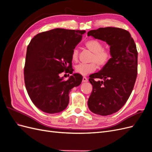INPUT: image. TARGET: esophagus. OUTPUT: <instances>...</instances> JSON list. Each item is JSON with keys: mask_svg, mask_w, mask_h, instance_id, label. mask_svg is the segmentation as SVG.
<instances>
[{"mask_svg": "<svg viewBox=\"0 0 152 152\" xmlns=\"http://www.w3.org/2000/svg\"><path fill=\"white\" fill-rule=\"evenodd\" d=\"M88 81V79H87V78L86 77H83V79H82V82H86Z\"/></svg>", "mask_w": 152, "mask_h": 152, "instance_id": "obj_1", "label": "esophagus"}]
</instances>
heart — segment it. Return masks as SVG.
Masks as SVG:
<instances>
[{
	"instance_id": "1",
	"label": "heart",
	"mask_w": 152,
	"mask_h": 152,
	"mask_svg": "<svg viewBox=\"0 0 152 152\" xmlns=\"http://www.w3.org/2000/svg\"><path fill=\"white\" fill-rule=\"evenodd\" d=\"M86 47L91 52L92 55L91 61L89 63H79L75 66L76 73L82 75H87L93 73L97 69L98 65L99 66H104L109 63L112 58V54L110 49L103 48L102 42L95 39L87 40L85 43ZM72 59L76 62L79 58V49L74 48L72 53Z\"/></svg>"
}]
</instances>
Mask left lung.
I'll use <instances>...</instances> for the list:
<instances>
[{
  "mask_svg": "<svg viewBox=\"0 0 152 152\" xmlns=\"http://www.w3.org/2000/svg\"><path fill=\"white\" fill-rule=\"evenodd\" d=\"M87 35L105 41L110 46L109 63L89 76L93 91L87 102L92 112L108 115L125 104L134 88L137 74L136 45L129 32L119 28H99L89 31ZM94 78L103 80L95 81Z\"/></svg>",
  "mask_w": 152,
  "mask_h": 152,
  "instance_id": "obj_1",
  "label": "left lung"
}]
</instances>
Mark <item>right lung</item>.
I'll return each instance as SVG.
<instances>
[{
  "mask_svg": "<svg viewBox=\"0 0 152 152\" xmlns=\"http://www.w3.org/2000/svg\"><path fill=\"white\" fill-rule=\"evenodd\" d=\"M85 30L55 28L37 34L27 47L24 68L25 87L31 102L42 112H62L69 93L79 86L82 76L74 73L67 80L60 74H72V53Z\"/></svg>",
  "mask_w": 152,
  "mask_h": 152,
  "instance_id": "1",
  "label": "right lung"
}]
</instances>
